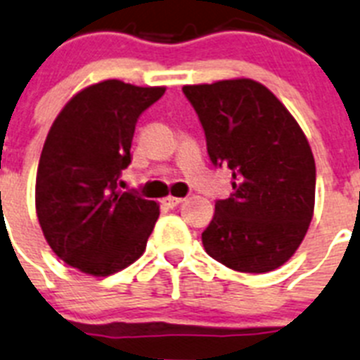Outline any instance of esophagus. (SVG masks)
I'll return each mask as SVG.
<instances>
[{
    "instance_id": "1",
    "label": "esophagus",
    "mask_w": 360,
    "mask_h": 360,
    "mask_svg": "<svg viewBox=\"0 0 360 360\" xmlns=\"http://www.w3.org/2000/svg\"><path fill=\"white\" fill-rule=\"evenodd\" d=\"M184 198H178V196H165V198H162V205L164 207H167V210H173V207H176L178 204H182Z\"/></svg>"
}]
</instances>
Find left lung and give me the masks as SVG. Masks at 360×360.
Here are the masks:
<instances>
[{"instance_id": "left-lung-1", "label": "left lung", "mask_w": 360, "mask_h": 360, "mask_svg": "<svg viewBox=\"0 0 360 360\" xmlns=\"http://www.w3.org/2000/svg\"><path fill=\"white\" fill-rule=\"evenodd\" d=\"M214 165L229 167L233 193L214 204L202 233L210 257L242 273H268L293 257L315 207L308 138L278 98L250 78L184 85Z\"/></svg>"}]
</instances>
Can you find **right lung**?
I'll return each instance as SVG.
<instances>
[{"instance_id": "1", "label": "right lung", "mask_w": 360, "mask_h": 360, "mask_svg": "<svg viewBox=\"0 0 360 360\" xmlns=\"http://www.w3.org/2000/svg\"><path fill=\"white\" fill-rule=\"evenodd\" d=\"M164 92L120 79L89 85L49 131L36 174V213L51 250L82 273L109 276L146 251L158 204L120 191L118 184L131 164L138 118Z\"/></svg>"}]
</instances>
